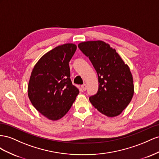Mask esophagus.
Wrapping results in <instances>:
<instances>
[{
	"label": "esophagus",
	"mask_w": 159,
	"mask_h": 159,
	"mask_svg": "<svg viewBox=\"0 0 159 159\" xmlns=\"http://www.w3.org/2000/svg\"><path fill=\"white\" fill-rule=\"evenodd\" d=\"M81 88H82L83 91H85V90H87V84H83L82 86H81Z\"/></svg>",
	"instance_id": "1"
}]
</instances>
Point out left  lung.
<instances>
[{"label": "left lung", "instance_id": "8db88e82", "mask_svg": "<svg viewBox=\"0 0 159 159\" xmlns=\"http://www.w3.org/2000/svg\"><path fill=\"white\" fill-rule=\"evenodd\" d=\"M78 47L89 57L98 75V91L89 97L90 102L107 116L119 115L134 94L133 79L129 66L115 49L102 40L80 43Z\"/></svg>", "mask_w": 159, "mask_h": 159}]
</instances>
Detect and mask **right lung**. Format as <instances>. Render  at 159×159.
Segmentation results:
<instances>
[{
  "instance_id": "add662e5",
  "label": "right lung",
  "mask_w": 159,
  "mask_h": 159,
  "mask_svg": "<svg viewBox=\"0 0 159 159\" xmlns=\"http://www.w3.org/2000/svg\"><path fill=\"white\" fill-rule=\"evenodd\" d=\"M74 44L61 45L47 52L34 66L28 86L32 105L48 119L57 120L69 111L79 90L72 84L69 63Z\"/></svg>"
}]
</instances>
